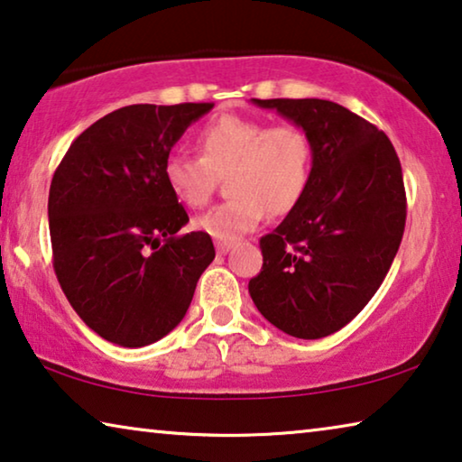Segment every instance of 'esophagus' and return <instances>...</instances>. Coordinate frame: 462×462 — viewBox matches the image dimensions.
Returning <instances> with one entry per match:
<instances>
[{"label": "esophagus", "mask_w": 462, "mask_h": 462, "mask_svg": "<svg viewBox=\"0 0 462 462\" xmlns=\"http://www.w3.org/2000/svg\"><path fill=\"white\" fill-rule=\"evenodd\" d=\"M232 248L230 243H216V253L217 254H226Z\"/></svg>", "instance_id": "34e87169"}]
</instances>
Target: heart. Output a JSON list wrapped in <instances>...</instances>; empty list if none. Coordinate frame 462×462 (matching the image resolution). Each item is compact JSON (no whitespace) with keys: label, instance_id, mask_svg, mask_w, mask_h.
<instances>
[{"label":"heart","instance_id":"1","mask_svg":"<svg viewBox=\"0 0 462 462\" xmlns=\"http://www.w3.org/2000/svg\"><path fill=\"white\" fill-rule=\"evenodd\" d=\"M201 156L174 150L164 158L166 187L187 208H203L228 172L230 199L195 219L217 243H236L269 214L283 216L302 199L312 172V143L298 125L222 115L197 135Z\"/></svg>","mask_w":462,"mask_h":462}]
</instances>
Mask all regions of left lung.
Masks as SVG:
<instances>
[{
	"label": "left lung",
	"instance_id": "obj_1",
	"mask_svg": "<svg viewBox=\"0 0 462 462\" xmlns=\"http://www.w3.org/2000/svg\"><path fill=\"white\" fill-rule=\"evenodd\" d=\"M253 102L306 131L312 172L296 208L261 238L248 294L280 331L320 339L356 319L389 273L407 217L401 162L383 131L337 102Z\"/></svg>",
	"mask_w": 462,
	"mask_h": 462
}]
</instances>
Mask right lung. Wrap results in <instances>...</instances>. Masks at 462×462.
<instances>
[{"instance_id":"right-lung-1","label":"right lung","mask_w":462,"mask_h":462,"mask_svg":"<svg viewBox=\"0 0 462 462\" xmlns=\"http://www.w3.org/2000/svg\"><path fill=\"white\" fill-rule=\"evenodd\" d=\"M211 102L131 105L69 145L49 189L53 267L79 319L102 339L143 347L177 327L216 257L209 234L162 177L164 158Z\"/></svg>"}]
</instances>
